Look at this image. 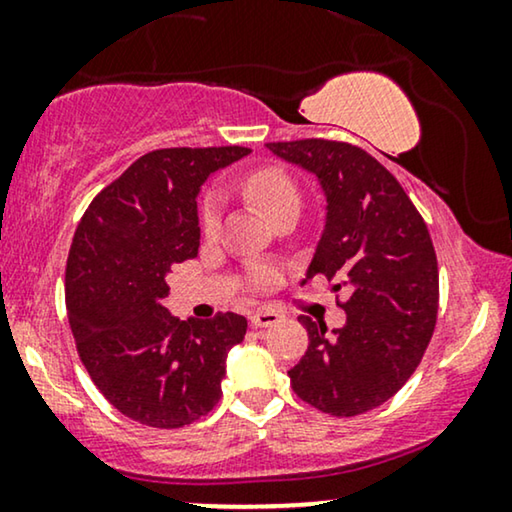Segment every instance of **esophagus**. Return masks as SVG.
I'll return each mask as SVG.
<instances>
[{
	"label": "esophagus",
	"instance_id": "obj_1",
	"mask_svg": "<svg viewBox=\"0 0 512 512\" xmlns=\"http://www.w3.org/2000/svg\"><path fill=\"white\" fill-rule=\"evenodd\" d=\"M282 317H284V314L272 310V307H261V310H256L254 314H251L249 321H251V326H254V328H263V326L277 324V321Z\"/></svg>",
	"mask_w": 512,
	"mask_h": 512
}]
</instances>
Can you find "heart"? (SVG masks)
Instances as JSON below:
<instances>
[{"instance_id":"heart-1","label":"heart","mask_w":512,"mask_h":512,"mask_svg":"<svg viewBox=\"0 0 512 512\" xmlns=\"http://www.w3.org/2000/svg\"><path fill=\"white\" fill-rule=\"evenodd\" d=\"M244 191L249 193L251 200H256L263 207V212L275 216L282 212L284 207L300 205V188L291 172H286L279 165H258L244 174ZM221 216H223V198L219 191H207L205 198L200 202V230L205 237H216L221 230ZM249 282L256 289L268 291L272 286L279 284V272L270 265L258 263L249 270Z\"/></svg>"}]
</instances>
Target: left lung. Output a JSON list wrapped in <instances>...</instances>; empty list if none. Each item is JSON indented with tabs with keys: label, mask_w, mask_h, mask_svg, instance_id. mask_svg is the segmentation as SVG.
<instances>
[{
	"label": "left lung",
	"mask_w": 512,
	"mask_h": 512,
	"mask_svg": "<svg viewBox=\"0 0 512 512\" xmlns=\"http://www.w3.org/2000/svg\"><path fill=\"white\" fill-rule=\"evenodd\" d=\"M289 163L317 174L326 230L307 279H338L347 321L298 317L307 352L289 370L300 401L331 417H354L389 401L429 347L438 317V261L429 228L398 179L361 146L310 137L268 142Z\"/></svg>",
	"instance_id": "obj_1"
}]
</instances>
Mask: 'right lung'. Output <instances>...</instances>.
I'll use <instances>...</instances> for the list:
<instances>
[{
  "mask_svg": "<svg viewBox=\"0 0 512 512\" xmlns=\"http://www.w3.org/2000/svg\"><path fill=\"white\" fill-rule=\"evenodd\" d=\"M247 153L244 146L144 153L81 216L65 270L69 326L90 380L132 422L181 429L219 403L226 354L244 340L247 319L170 317L165 277L198 256L200 184Z\"/></svg>",
  "mask_w": 512,
  "mask_h": 512,
  "instance_id": "1",
  "label": "right lung"
}]
</instances>
